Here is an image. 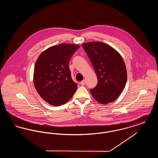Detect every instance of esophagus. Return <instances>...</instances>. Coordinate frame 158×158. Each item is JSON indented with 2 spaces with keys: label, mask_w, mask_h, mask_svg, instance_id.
Masks as SVG:
<instances>
[{
  "label": "esophagus",
  "mask_w": 158,
  "mask_h": 158,
  "mask_svg": "<svg viewBox=\"0 0 158 158\" xmlns=\"http://www.w3.org/2000/svg\"><path fill=\"white\" fill-rule=\"evenodd\" d=\"M81 84L82 86H84V85L86 84V81H85V80H83L82 82H81Z\"/></svg>",
  "instance_id": "34e87169"
}]
</instances>
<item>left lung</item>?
I'll list each match as a JSON object with an SVG mask.
<instances>
[{"mask_svg": "<svg viewBox=\"0 0 158 158\" xmlns=\"http://www.w3.org/2000/svg\"><path fill=\"white\" fill-rule=\"evenodd\" d=\"M98 78L95 88L90 89L94 99L102 104L114 101L124 89L127 81L126 64L121 56L102 42L82 44Z\"/></svg>", "mask_w": 158, "mask_h": 158, "instance_id": "1", "label": "left lung"}]
</instances>
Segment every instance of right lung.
Returning <instances> with one entry per match:
<instances>
[{
    "label": "right lung",
    "instance_id": "obj_1",
    "mask_svg": "<svg viewBox=\"0 0 158 158\" xmlns=\"http://www.w3.org/2000/svg\"><path fill=\"white\" fill-rule=\"evenodd\" d=\"M79 45L61 44L52 46L39 56L34 72V84L38 93L50 105L66 104L77 89L72 79L69 62Z\"/></svg>",
    "mask_w": 158,
    "mask_h": 158
}]
</instances>
